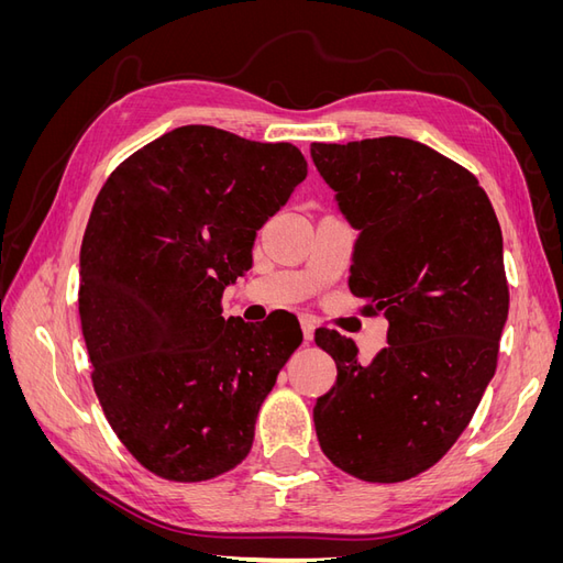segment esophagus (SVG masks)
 Returning a JSON list of instances; mask_svg holds the SVG:
<instances>
[{
    "instance_id": "esophagus-1",
    "label": "esophagus",
    "mask_w": 563,
    "mask_h": 563,
    "mask_svg": "<svg viewBox=\"0 0 563 563\" xmlns=\"http://www.w3.org/2000/svg\"><path fill=\"white\" fill-rule=\"evenodd\" d=\"M300 329H302L305 343H312V340H314V323H312L310 317H300Z\"/></svg>"
}]
</instances>
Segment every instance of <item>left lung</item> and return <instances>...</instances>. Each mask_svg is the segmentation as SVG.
<instances>
[{
    "mask_svg": "<svg viewBox=\"0 0 563 563\" xmlns=\"http://www.w3.org/2000/svg\"><path fill=\"white\" fill-rule=\"evenodd\" d=\"M310 155L360 230L350 291L389 321L371 364L350 338L314 333L338 366L314 406L319 446L356 479L406 482L455 444L496 373L503 232L479 180L428 145L385 135L312 143Z\"/></svg>",
    "mask_w": 563,
    "mask_h": 563,
    "instance_id": "left-lung-1",
    "label": "left lung"
}]
</instances>
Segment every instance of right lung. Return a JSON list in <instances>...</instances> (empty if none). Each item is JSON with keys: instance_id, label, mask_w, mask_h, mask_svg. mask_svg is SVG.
Returning a JSON list of instances; mask_svg holds the SVG:
<instances>
[{"instance_id": "add662e5", "label": "right lung", "mask_w": 563, "mask_h": 563, "mask_svg": "<svg viewBox=\"0 0 563 563\" xmlns=\"http://www.w3.org/2000/svg\"><path fill=\"white\" fill-rule=\"evenodd\" d=\"M305 176L291 143L190 124L133 152L96 197L79 253L93 389L126 451L168 482L242 463L302 343L298 319H225L220 298Z\"/></svg>"}]
</instances>
